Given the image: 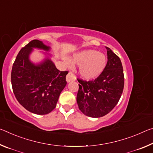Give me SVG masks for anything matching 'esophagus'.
I'll use <instances>...</instances> for the list:
<instances>
[{
    "label": "esophagus",
    "mask_w": 153,
    "mask_h": 153,
    "mask_svg": "<svg viewBox=\"0 0 153 153\" xmlns=\"http://www.w3.org/2000/svg\"><path fill=\"white\" fill-rule=\"evenodd\" d=\"M76 79V77L75 75L71 73V72H69V74L67 75L66 76V81L67 82H70L71 81H75Z\"/></svg>",
    "instance_id": "34e87169"
}]
</instances>
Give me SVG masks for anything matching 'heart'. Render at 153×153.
<instances>
[{
  "instance_id": "1",
  "label": "heart",
  "mask_w": 153,
  "mask_h": 153,
  "mask_svg": "<svg viewBox=\"0 0 153 153\" xmlns=\"http://www.w3.org/2000/svg\"><path fill=\"white\" fill-rule=\"evenodd\" d=\"M72 63L79 65V71L82 77L92 79L100 76L107 63L105 54L93 49L82 51L74 55L71 59ZM69 63V61H67Z\"/></svg>"
}]
</instances>
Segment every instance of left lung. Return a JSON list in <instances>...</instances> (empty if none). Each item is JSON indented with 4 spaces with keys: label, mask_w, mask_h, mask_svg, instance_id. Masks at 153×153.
Listing matches in <instances>:
<instances>
[{
    "label": "left lung",
    "mask_w": 153,
    "mask_h": 153,
    "mask_svg": "<svg viewBox=\"0 0 153 153\" xmlns=\"http://www.w3.org/2000/svg\"><path fill=\"white\" fill-rule=\"evenodd\" d=\"M106 48L108 61L101 74L92 81L77 79V105L88 117L97 118L107 115L117 104L123 92L124 75L121 60L109 48Z\"/></svg>",
    "instance_id": "8db88e82"
}]
</instances>
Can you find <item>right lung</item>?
Returning a JSON list of instances; mask_svg holds the SVG:
<instances>
[{
    "label": "right lung",
    "mask_w": 153,
    "mask_h": 153,
    "mask_svg": "<svg viewBox=\"0 0 153 153\" xmlns=\"http://www.w3.org/2000/svg\"><path fill=\"white\" fill-rule=\"evenodd\" d=\"M33 48L46 51L51 49L38 40H32L21 49L12 67L13 91L25 109L37 115H46L56 107L59 95L67 84L68 71H59L48 57L37 65L33 63L30 60Z\"/></svg>",
    "instance_id": "1"
}]
</instances>
